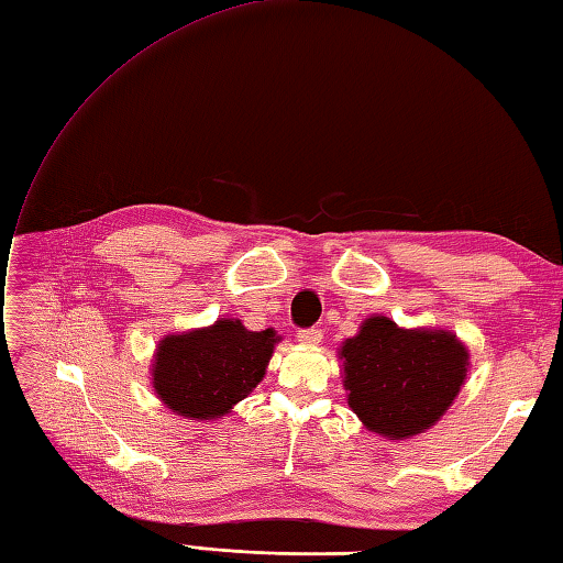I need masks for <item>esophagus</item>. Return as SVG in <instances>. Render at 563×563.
<instances>
[{"instance_id": "obj_1", "label": "esophagus", "mask_w": 563, "mask_h": 563, "mask_svg": "<svg viewBox=\"0 0 563 563\" xmlns=\"http://www.w3.org/2000/svg\"><path fill=\"white\" fill-rule=\"evenodd\" d=\"M296 336H298V342H303V344H318L322 340V330L303 328V330H298Z\"/></svg>"}]
</instances>
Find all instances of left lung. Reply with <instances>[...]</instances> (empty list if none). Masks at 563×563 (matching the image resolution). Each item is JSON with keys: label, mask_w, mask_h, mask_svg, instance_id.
Segmentation results:
<instances>
[{"label": "left lung", "mask_w": 563, "mask_h": 563, "mask_svg": "<svg viewBox=\"0 0 563 563\" xmlns=\"http://www.w3.org/2000/svg\"><path fill=\"white\" fill-rule=\"evenodd\" d=\"M344 387L354 415L387 439L433 427L453 405L467 373V349L441 330H399L368 318L342 346Z\"/></svg>", "instance_id": "obj_1"}]
</instances>
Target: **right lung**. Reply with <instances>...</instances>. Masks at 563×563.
<instances>
[{"mask_svg": "<svg viewBox=\"0 0 563 563\" xmlns=\"http://www.w3.org/2000/svg\"><path fill=\"white\" fill-rule=\"evenodd\" d=\"M274 342L272 330L250 332L241 320H217L207 330L170 334L156 352V393L180 417H223L265 378Z\"/></svg>", "mask_w": 563, "mask_h": 563, "instance_id": "add662e5", "label": "right lung"}]
</instances>
